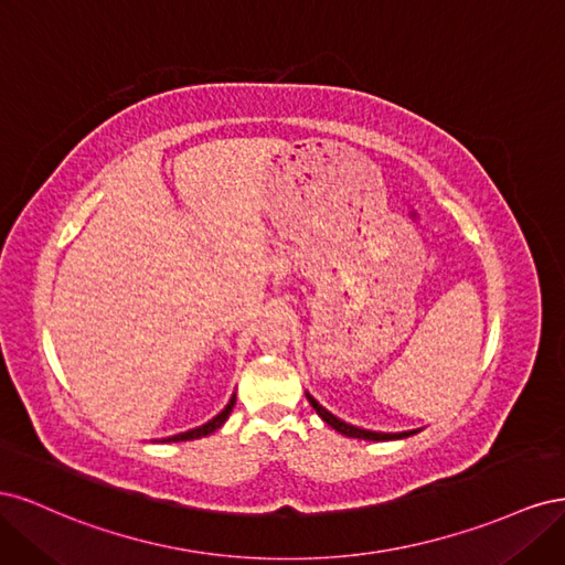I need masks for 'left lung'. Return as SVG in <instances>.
Segmentation results:
<instances>
[{
  "label": "left lung",
  "instance_id": "obj_1",
  "mask_svg": "<svg viewBox=\"0 0 565 565\" xmlns=\"http://www.w3.org/2000/svg\"><path fill=\"white\" fill-rule=\"evenodd\" d=\"M306 398H309V403L313 405V409L316 413L320 415V419L322 422H328L334 431H339V434H344V436H349V438H363V440H398V438H407V436H413V434H417V431H401V434H382V431H370V429H361V426H353V424H347V422H341L339 417H334L330 409H324L311 393H306Z\"/></svg>",
  "mask_w": 565,
  "mask_h": 565
}]
</instances>
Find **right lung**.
I'll return each mask as SVG.
<instances>
[{"label":"right lung","mask_w":565,"mask_h":565,"mask_svg":"<svg viewBox=\"0 0 565 565\" xmlns=\"http://www.w3.org/2000/svg\"><path fill=\"white\" fill-rule=\"evenodd\" d=\"M233 405H235V393L231 396V401H228V405L221 409V413L216 415V417H212L207 424H202V426H198V429H191V431H183V434H177V436H169V438H162V443H179V440H195V438H202V436H210V434H214L221 424H224L226 419H228V415H231V409H233Z\"/></svg>","instance_id":"add662e5"}]
</instances>
